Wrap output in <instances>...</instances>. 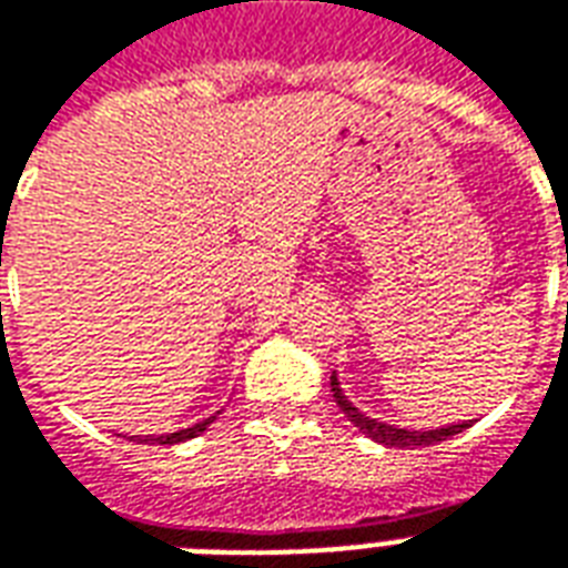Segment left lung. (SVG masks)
I'll list each match as a JSON object with an SVG mask.
<instances>
[{
    "instance_id": "obj_1",
    "label": "left lung",
    "mask_w": 568,
    "mask_h": 568,
    "mask_svg": "<svg viewBox=\"0 0 568 568\" xmlns=\"http://www.w3.org/2000/svg\"><path fill=\"white\" fill-rule=\"evenodd\" d=\"M568 265V258H566ZM331 389H333V399L339 405V410L345 417L352 419L354 426L361 428L366 438H372L375 444H384V447H399V449H414V447H428V444H438V440H447L458 432H465L470 423H458V426H447V428H428V432H410V428H396L389 426V423H381V419L366 417L363 410H357L352 405V399L342 393L339 381L336 375H331Z\"/></svg>"
}]
</instances>
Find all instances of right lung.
Listing matches in <instances>:
<instances>
[{
  "mask_svg": "<svg viewBox=\"0 0 568 568\" xmlns=\"http://www.w3.org/2000/svg\"><path fill=\"white\" fill-rule=\"evenodd\" d=\"M211 423H214V417L202 419L196 426L181 428V432H169V435H145V438H142V435H133V440H136V444H166V447H172V444H181V440H190L196 438V435H202Z\"/></svg>",
  "mask_w": 568,
  "mask_h": 568,
  "instance_id": "obj_1",
  "label": "right lung"
}]
</instances>
